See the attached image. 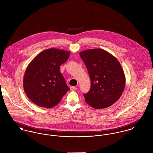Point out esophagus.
<instances>
[{
	"label": "esophagus",
	"mask_w": 153,
	"mask_h": 153,
	"mask_svg": "<svg viewBox=\"0 0 153 153\" xmlns=\"http://www.w3.org/2000/svg\"><path fill=\"white\" fill-rule=\"evenodd\" d=\"M71 91H75V90H76V87H74V86H72V87H71Z\"/></svg>",
	"instance_id": "1"
}]
</instances>
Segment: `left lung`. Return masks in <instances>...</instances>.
<instances>
[{
    "mask_svg": "<svg viewBox=\"0 0 153 153\" xmlns=\"http://www.w3.org/2000/svg\"><path fill=\"white\" fill-rule=\"evenodd\" d=\"M91 79V88L84 94L85 102L95 109L107 108L121 97L126 79L118 61L101 49H88L80 52Z\"/></svg>",
    "mask_w": 153,
    "mask_h": 153,
    "instance_id": "left-lung-1",
    "label": "left lung"
}]
</instances>
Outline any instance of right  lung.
Segmentation results:
<instances>
[{
	"instance_id": "1",
	"label": "right lung",
	"mask_w": 153,
	"mask_h": 153,
	"mask_svg": "<svg viewBox=\"0 0 153 153\" xmlns=\"http://www.w3.org/2000/svg\"><path fill=\"white\" fill-rule=\"evenodd\" d=\"M69 55V52L50 48L39 53L27 66L23 88L27 97L34 104L52 108L69 91L60 72V66Z\"/></svg>"
}]
</instances>
